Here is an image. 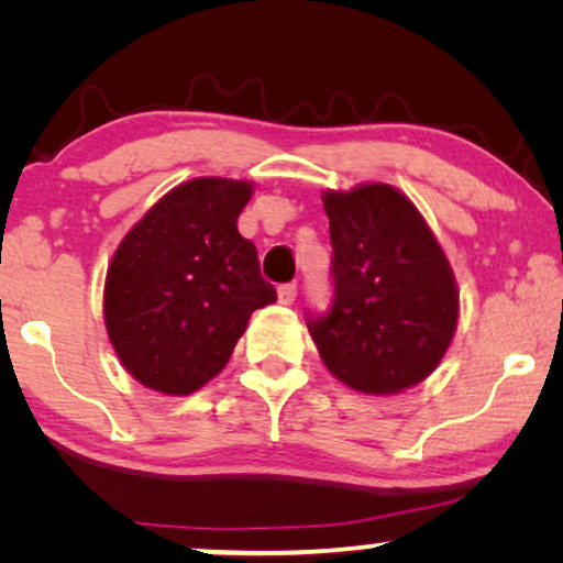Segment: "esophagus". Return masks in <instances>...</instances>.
Here are the masks:
<instances>
[{
    "label": "esophagus",
    "instance_id": "obj_1",
    "mask_svg": "<svg viewBox=\"0 0 563 563\" xmlns=\"http://www.w3.org/2000/svg\"><path fill=\"white\" fill-rule=\"evenodd\" d=\"M295 297H297V284L295 282L282 284V287H279V302L291 305V302H295Z\"/></svg>",
    "mask_w": 563,
    "mask_h": 563
}]
</instances>
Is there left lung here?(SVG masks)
<instances>
[{
	"label": "left lung",
	"instance_id": "8db88e82",
	"mask_svg": "<svg viewBox=\"0 0 563 563\" xmlns=\"http://www.w3.org/2000/svg\"><path fill=\"white\" fill-rule=\"evenodd\" d=\"M328 312L307 328L330 374L366 391L395 395L441 364L459 318V291L441 245L410 199L387 184L328 191Z\"/></svg>",
	"mask_w": 563,
	"mask_h": 563
}]
</instances>
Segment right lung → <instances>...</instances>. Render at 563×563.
<instances>
[{
	"label": "right lung",
	"instance_id": "1",
	"mask_svg": "<svg viewBox=\"0 0 563 563\" xmlns=\"http://www.w3.org/2000/svg\"><path fill=\"white\" fill-rule=\"evenodd\" d=\"M251 184L195 179L168 191L107 268L104 322L145 387L189 395L220 374L253 310L276 302L258 251L238 233Z\"/></svg>",
	"mask_w": 563,
	"mask_h": 563
}]
</instances>
